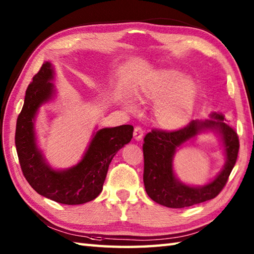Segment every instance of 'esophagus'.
Wrapping results in <instances>:
<instances>
[{
	"label": "esophagus",
	"instance_id": "1",
	"mask_svg": "<svg viewBox=\"0 0 254 254\" xmlns=\"http://www.w3.org/2000/svg\"><path fill=\"white\" fill-rule=\"evenodd\" d=\"M143 135H144V131L141 127H134V138H135L136 141H141Z\"/></svg>",
	"mask_w": 254,
	"mask_h": 254
}]
</instances>
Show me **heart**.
Here are the masks:
<instances>
[{
    "label": "heart",
    "instance_id": "b5f03b06",
    "mask_svg": "<svg viewBox=\"0 0 254 254\" xmlns=\"http://www.w3.org/2000/svg\"><path fill=\"white\" fill-rule=\"evenodd\" d=\"M196 94V84L191 78L178 69L165 68L139 85L136 98L143 104L157 102L156 123L166 130H177L190 119Z\"/></svg>",
    "mask_w": 254,
    "mask_h": 254
}]
</instances>
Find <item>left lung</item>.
Here are the masks:
<instances>
[{
    "mask_svg": "<svg viewBox=\"0 0 254 254\" xmlns=\"http://www.w3.org/2000/svg\"><path fill=\"white\" fill-rule=\"evenodd\" d=\"M215 120H192L178 130L165 131L153 128L144 137L143 180L148 196L164 206L183 208L216 197L228 181L239 152V137L236 130L224 121V117L213 113ZM202 128L218 129L223 137L228 161L225 168L213 183L202 188L183 185L174 178L172 157L175 149L195 136Z\"/></svg>",
    "mask_w": 254,
    "mask_h": 254,
    "instance_id": "1",
    "label": "left lung"
}]
</instances>
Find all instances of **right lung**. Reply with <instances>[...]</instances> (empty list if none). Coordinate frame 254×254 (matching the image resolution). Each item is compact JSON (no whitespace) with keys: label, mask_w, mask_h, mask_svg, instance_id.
Segmentation results:
<instances>
[{"label":"right lung","mask_w":254,"mask_h":254,"mask_svg":"<svg viewBox=\"0 0 254 254\" xmlns=\"http://www.w3.org/2000/svg\"><path fill=\"white\" fill-rule=\"evenodd\" d=\"M52 78L51 64L46 62L26 89L15 132L19 165L26 180L40 195L61 204H83L96 198L102 191L111 160L119 149L131 141L133 127L124 124L99 130L78 165L65 171L52 170L37 149L34 133L38 108L52 96Z\"/></svg>","instance_id":"right-lung-1"}]
</instances>
